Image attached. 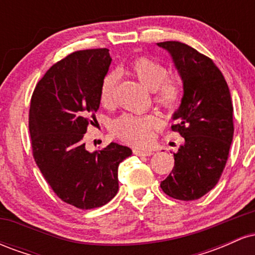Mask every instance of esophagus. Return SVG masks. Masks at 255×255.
I'll return each instance as SVG.
<instances>
[{"label":"esophagus","instance_id":"esophagus-1","mask_svg":"<svg viewBox=\"0 0 255 255\" xmlns=\"http://www.w3.org/2000/svg\"><path fill=\"white\" fill-rule=\"evenodd\" d=\"M133 153L136 154V156H141V157H148L151 154H153V152L151 150H140V148H134Z\"/></svg>","mask_w":255,"mask_h":255}]
</instances>
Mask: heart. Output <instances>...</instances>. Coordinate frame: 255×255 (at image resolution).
<instances>
[{
	"instance_id": "b5f03b06",
	"label": "heart",
	"mask_w": 255,
	"mask_h": 255,
	"mask_svg": "<svg viewBox=\"0 0 255 255\" xmlns=\"http://www.w3.org/2000/svg\"><path fill=\"white\" fill-rule=\"evenodd\" d=\"M130 71L147 89L153 91L154 101L164 109L172 110L181 99V87L176 81L168 77V71L162 63L147 56H140L130 63ZM119 73L111 71L102 80L99 87V101L104 107L114 102ZM160 126V120L156 115L136 116L125 114L111 124L114 135L126 142L134 145H145L150 141L152 129Z\"/></svg>"
}]
</instances>
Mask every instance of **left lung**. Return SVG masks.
Listing matches in <instances>:
<instances>
[{"mask_svg":"<svg viewBox=\"0 0 255 255\" xmlns=\"http://www.w3.org/2000/svg\"><path fill=\"white\" fill-rule=\"evenodd\" d=\"M170 54L183 84L171 129L184 137L175 165L160 188L177 200H197L217 184L234 135L233 103L227 81L211 58L180 42L157 43Z\"/></svg>","mask_w":255,"mask_h":255,"instance_id":"1","label":"left lung"}]
</instances>
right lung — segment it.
I'll return each instance as SVG.
<instances>
[{"label": "right lung", "instance_id": "add662e5", "mask_svg": "<svg viewBox=\"0 0 255 255\" xmlns=\"http://www.w3.org/2000/svg\"><path fill=\"white\" fill-rule=\"evenodd\" d=\"M110 63L108 49L73 52L44 74L31 98L34 160L55 194L81 210L101 207L115 197L119 164L131 154L116 142L95 152L85 147L84 135L101 104L99 87Z\"/></svg>", "mask_w": 255, "mask_h": 255}]
</instances>
